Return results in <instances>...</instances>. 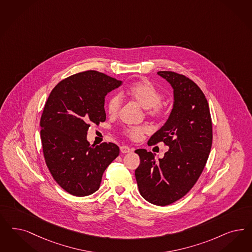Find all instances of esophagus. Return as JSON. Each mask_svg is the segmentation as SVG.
I'll return each instance as SVG.
<instances>
[{
  "label": "esophagus",
  "mask_w": 252,
  "mask_h": 252,
  "mask_svg": "<svg viewBox=\"0 0 252 252\" xmlns=\"http://www.w3.org/2000/svg\"><path fill=\"white\" fill-rule=\"evenodd\" d=\"M120 151H121L122 154H127V153H129V152H130L131 149L128 147V146L124 145V146H121V147H120Z\"/></svg>",
  "instance_id": "1"
}]
</instances>
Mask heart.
<instances>
[{"label": "heart", "mask_w": 252, "mask_h": 252, "mask_svg": "<svg viewBox=\"0 0 252 252\" xmlns=\"http://www.w3.org/2000/svg\"><path fill=\"white\" fill-rule=\"evenodd\" d=\"M121 95L128 96L133 101L146 110L148 114L152 117L161 116L164 112V106L161 103L162 95L159 90L151 82L141 80L132 84ZM122 98L119 95H113L108 102V113L112 116L116 115L121 107ZM146 132L143 126L127 127L124 130V134L134 140L140 139Z\"/></svg>", "instance_id": "b5f03b06"}]
</instances>
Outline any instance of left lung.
I'll use <instances>...</instances> for the list:
<instances>
[{
    "label": "left lung",
    "instance_id": "1",
    "mask_svg": "<svg viewBox=\"0 0 252 252\" xmlns=\"http://www.w3.org/2000/svg\"><path fill=\"white\" fill-rule=\"evenodd\" d=\"M173 89V107L164 126L148 144L165 142L163 158L145 149L136 150L140 158L135 170L141 196L157 206L181 199L197 182L212 145V123L208 100L198 86L183 74L158 71Z\"/></svg>",
    "mask_w": 252,
    "mask_h": 252
}]
</instances>
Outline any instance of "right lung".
I'll use <instances>...</instances> for the list:
<instances>
[{
    "instance_id": "add662e5",
    "label": "right lung",
    "mask_w": 252,
    "mask_h": 252,
    "mask_svg": "<svg viewBox=\"0 0 252 252\" xmlns=\"http://www.w3.org/2000/svg\"><path fill=\"white\" fill-rule=\"evenodd\" d=\"M122 81L87 70L62 80L48 96L41 117V139L46 165L62 189L75 196L98 190L102 175L119 156L112 143L90 145L89 124L106 120L105 96Z\"/></svg>"
}]
</instances>
